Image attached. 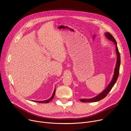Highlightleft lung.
<instances>
[{
    "instance_id": "obj_1",
    "label": "left lung",
    "mask_w": 131,
    "mask_h": 131,
    "mask_svg": "<svg viewBox=\"0 0 131 131\" xmlns=\"http://www.w3.org/2000/svg\"><path fill=\"white\" fill-rule=\"evenodd\" d=\"M105 35L106 36V38L112 41L113 42H114V44L116 46V52L117 53V62H116V64L115 68V71H114V74L113 77V79H112L111 81L108 84V85L106 87V88L100 94L97 95V96L93 97L92 99H80V101L83 103H91V102H96L97 101H99L104 98H105L106 95L108 94V93L110 91L111 89L113 88V87L114 86L115 84L116 83L118 76H119V69H120V63H121V60H120V53L119 52L118 47H117V42L114 38V37L112 36L109 32H105Z\"/></svg>"
}]
</instances>
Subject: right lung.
Returning a JSON list of instances; mask_svg holds the SVG:
<instances>
[{
	"mask_svg": "<svg viewBox=\"0 0 131 131\" xmlns=\"http://www.w3.org/2000/svg\"><path fill=\"white\" fill-rule=\"evenodd\" d=\"M55 93V88L54 90V92L53 93V94H52V96L50 99H49L48 100H45V101H32L37 102V103H48L49 102H50L51 101H52L53 100V99L54 97Z\"/></svg>",
	"mask_w": 131,
	"mask_h": 131,
	"instance_id": "obj_1",
	"label": "right lung"
}]
</instances>
